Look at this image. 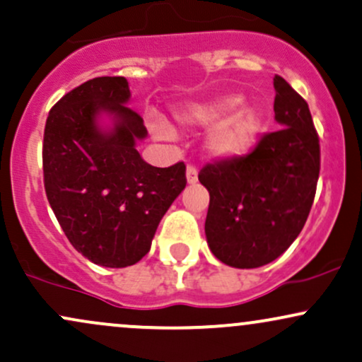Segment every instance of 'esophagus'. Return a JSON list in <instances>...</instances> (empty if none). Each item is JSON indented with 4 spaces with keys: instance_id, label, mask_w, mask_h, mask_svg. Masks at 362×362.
Segmentation results:
<instances>
[{
    "instance_id": "esophagus-1",
    "label": "esophagus",
    "mask_w": 362,
    "mask_h": 362,
    "mask_svg": "<svg viewBox=\"0 0 362 362\" xmlns=\"http://www.w3.org/2000/svg\"><path fill=\"white\" fill-rule=\"evenodd\" d=\"M187 182H189V184H195V182H197V168H195L194 165H189V167H187Z\"/></svg>"
}]
</instances>
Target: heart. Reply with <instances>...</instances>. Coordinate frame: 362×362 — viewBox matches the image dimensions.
Masks as SVG:
<instances>
[{
    "label": "heart",
    "instance_id": "b5f03b06",
    "mask_svg": "<svg viewBox=\"0 0 362 362\" xmlns=\"http://www.w3.org/2000/svg\"><path fill=\"white\" fill-rule=\"evenodd\" d=\"M240 103H242V98L235 97V95L221 98V100L201 103V105H194L178 114V120L187 126H214L228 114H231ZM260 127L262 117L259 110L247 109L240 112L213 129L209 139H207V151L211 156L219 158V160L242 156L253 146ZM156 132L161 138H167L170 134L168 129L161 126L156 127Z\"/></svg>",
    "mask_w": 362,
    "mask_h": 362
}]
</instances>
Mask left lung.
Masks as SVG:
<instances>
[{"label": "left lung", "mask_w": 362, "mask_h": 362, "mask_svg": "<svg viewBox=\"0 0 362 362\" xmlns=\"http://www.w3.org/2000/svg\"><path fill=\"white\" fill-rule=\"evenodd\" d=\"M267 132L245 156L216 160L199 172L209 190L206 236L223 264L255 269L276 260L301 233L320 175V139L308 103L279 74Z\"/></svg>", "instance_id": "left-lung-1"}]
</instances>
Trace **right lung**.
Segmentation results:
<instances>
[{
    "label": "right lung",
    "mask_w": 362,
    "mask_h": 362,
    "mask_svg": "<svg viewBox=\"0 0 362 362\" xmlns=\"http://www.w3.org/2000/svg\"><path fill=\"white\" fill-rule=\"evenodd\" d=\"M124 76H100L66 93L44 129V187L68 240L93 264L127 267L143 259L163 214L185 189V163L148 165L136 149L143 119L124 105ZM100 111L118 119L110 133L94 124Z\"/></svg>",
    "instance_id": "obj_1"
}]
</instances>
